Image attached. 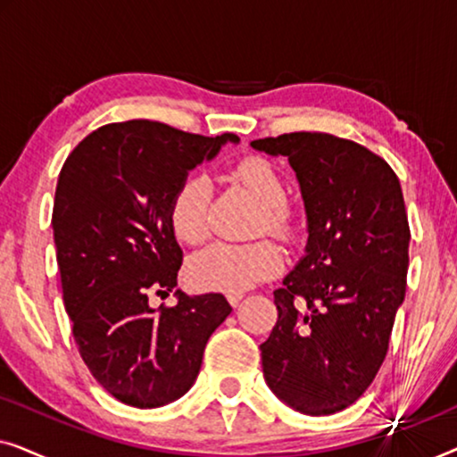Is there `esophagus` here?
I'll return each instance as SVG.
<instances>
[{
  "label": "esophagus",
  "instance_id": "34e87169",
  "mask_svg": "<svg viewBox=\"0 0 457 457\" xmlns=\"http://www.w3.org/2000/svg\"><path fill=\"white\" fill-rule=\"evenodd\" d=\"M227 299H228L230 305H239V302L243 299V293L241 291H230V293H227Z\"/></svg>",
  "mask_w": 457,
  "mask_h": 457
}]
</instances>
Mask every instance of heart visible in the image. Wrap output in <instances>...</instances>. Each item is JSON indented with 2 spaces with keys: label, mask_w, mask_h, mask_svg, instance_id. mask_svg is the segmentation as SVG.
Masks as SVG:
<instances>
[{
  "label": "heart",
  "mask_w": 457,
  "mask_h": 457,
  "mask_svg": "<svg viewBox=\"0 0 457 457\" xmlns=\"http://www.w3.org/2000/svg\"><path fill=\"white\" fill-rule=\"evenodd\" d=\"M237 183L258 199L260 216L255 228L291 239L295 233L293 212L287 205V187L277 168L260 155L237 162L230 170ZM170 224L180 241L195 245L210 233V183L202 174H189L174 191ZM283 268V253L272 241L214 243L191 260V277L210 289L243 291L270 278Z\"/></svg>",
  "instance_id": "1"
}]
</instances>
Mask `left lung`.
I'll list each match as a JSON object with an SVG mask.
<instances>
[{
  "label": "left lung",
  "instance_id": "left-lung-1",
  "mask_svg": "<svg viewBox=\"0 0 457 457\" xmlns=\"http://www.w3.org/2000/svg\"><path fill=\"white\" fill-rule=\"evenodd\" d=\"M252 147L289 158L310 233L274 291L278 320L260 345L266 383L302 414H335L377 377L405 297L402 185L380 155L328 133H285Z\"/></svg>",
  "mask_w": 457,
  "mask_h": 457
}]
</instances>
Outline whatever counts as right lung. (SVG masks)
<instances>
[{
    "mask_svg": "<svg viewBox=\"0 0 457 457\" xmlns=\"http://www.w3.org/2000/svg\"><path fill=\"white\" fill-rule=\"evenodd\" d=\"M237 135L204 137L152 120L87 135L60 170L52 214L64 305L93 378L133 408H160L197 378L205 343L230 314L220 293L158 310L183 264L170 224L177 187Z\"/></svg>",
    "mask_w": 457,
    "mask_h": 457,
    "instance_id": "obj_1",
    "label": "right lung"
}]
</instances>
